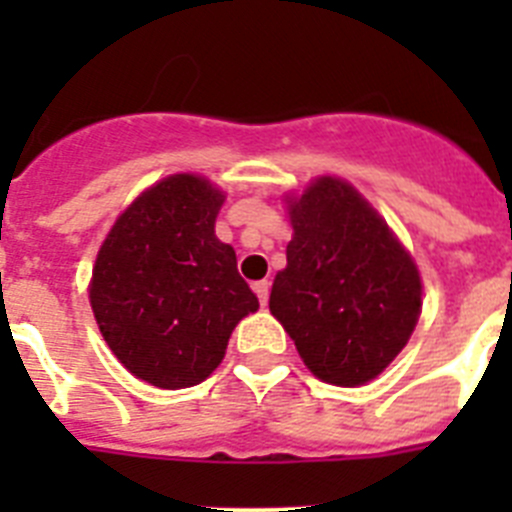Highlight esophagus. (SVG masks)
<instances>
[{
    "mask_svg": "<svg viewBox=\"0 0 512 512\" xmlns=\"http://www.w3.org/2000/svg\"><path fill=\"white\" fill-rule=\"evenodd\" d=\"M269 287L271 284L266 282V279H261V282L253 284V292H256V297H259L261 305H266V302H269Z\"/></svg>",
    "mask_w": 512,
    "mask_h": 512,
    "instance_id": "obj_1",
    "label": "esophagus"
}]
</instances>
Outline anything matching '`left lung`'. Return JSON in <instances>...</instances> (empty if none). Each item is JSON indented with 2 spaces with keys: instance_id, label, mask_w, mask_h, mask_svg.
<instances>
[{
  "instance_id": "obj_1",
  "label": "left lung",
  "mask_w": 512,
  "mask_h": 512,
  "mask_svg": "<svg viewBox=\"0 0 512 512\" xmlns=\"http://www.w3.org/2000/svg\"><path fill=\"white\" fill-rule=\"evenodd\" d=\"M292 241L269 310L318 379L359 387L413 336L423 284L379 212L336 176L287 197Z\"/></svg>"
}]
</instances>
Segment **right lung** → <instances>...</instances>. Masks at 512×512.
Segmentation results:
<instances>
[{
    "instance_id": "obj_1",
    "label": "right lung",
    "mask_w": 512,
    "mask_h": 512,
    "mask_svg": "<svg viewBox=\"0 0 512 512\" xmlns=\"http://www.w3.org/2000/svg\"><path fill=\"white\" fill-rule=\"evenodd\" d=\"M225 194L174 174L115 220L92 269L89 302L120 364L161 390L205 382L233 328L259 300L215 235Z\"/></svg>"
}]
</instances>
